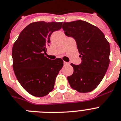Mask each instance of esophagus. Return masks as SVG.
<instances>
[{
    "mask_svg": "<svg viewBox=\"0 0 121 121\" xmlns=\"http://www.w3.org/2000/svg\"><path fill=\"white\" fill-rule=\"evenodd\" d=\"M64 64L65 65H69V62H64Z\"/></svg>",
    "mask_w": 121,
    "mask_h": 121,
    "instance_id": "1",
    "label": "esophagus"
}]
</instances>
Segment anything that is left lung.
Listing matches in <instances>:
<instances>
[{
	"label": "left lung",
	"instance_id": "left-lung-1",
	"mask_svg": "<svg viewBox=\"0 0 121 121\" xmlns=\"http://www.w3.org/2000/svg\"><path fill=\"white\" fill-rule=\"evenodd\" d=\"M65 34L76 40L81 64H71L73 73L67 77L70 86L79 92L94 90L104 78L110 64V43L97 27L78 20L64 22Z\"/></svg>",
	"mask_w": 121,
	"mask_h": 121
}]
</instances>
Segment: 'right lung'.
<instances>
[{
    "mask_svg": "<svg viewBox=\"0 0 121 121\" xmlns=\"http://www.w3.org/2000/svg\"><path fill=\"white\" fill-rule=\"evenodd\" d=\"M62 22L38 21L29 24L20 33L12 49L13 68L20 84L30 94L41 97L53 90L56 78L63 67L62 59L45 56L46 46Z\"/></svg>",
    "mask_w": 121,
    "mask_h": 121,
    "instance_id": "right-lung-1",
    "label": "right lung"
}]
</instances>
